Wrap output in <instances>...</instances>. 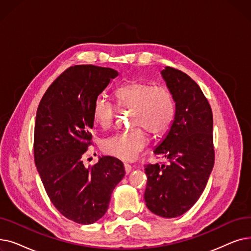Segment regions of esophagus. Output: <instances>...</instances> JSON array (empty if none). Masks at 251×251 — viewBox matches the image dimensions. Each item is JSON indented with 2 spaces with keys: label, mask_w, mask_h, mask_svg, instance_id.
<instances>
[{
  "label": "esophagus",
  "mask_w": 251,
  "mask_h": 251,
  "mask_svg": "<svg viewBox=\"0 0 251 251\" xmlns=\"http://www.w3.org/2000/svg\"><path fill=\"white\" fill-rule=\"evenodd\" d=\"M124 169H125L126 174H129L131 172V169H132V167H131L129 164H124Z\"/></svg>",
  "instance_id": "esophagus-1"
}]
</instances>
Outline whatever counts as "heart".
Listing matches in <instances>:
<instances>
[{
    "mask_svg": "<svg viewBox=\"0 0 251 251\" xmlns=\"http://www.w3.org/2000/svg\"><path fill=\"white\" fill-rule=\"evenodd\" d=\"M114 96L119 107L134 110L132 126L138 127L104 138L101 141V150L121 161H134L149 141L140 127L152 135L165 133L174 121L175 100L167 87L137 80L118 86ZM116 112V107L108 98L99 96L92 107V119L100 128L107 130L114 123Z\"/></svg>",
    "mask_w": 251,
    "mask_h": 251,
    "instance_id": "obj_1",
    "label": "heart"
}]
</instances>
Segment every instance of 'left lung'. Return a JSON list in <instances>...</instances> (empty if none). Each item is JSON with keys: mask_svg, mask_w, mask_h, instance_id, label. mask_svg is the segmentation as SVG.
<instances>
[{"mask_svg": "<svg viewBox=\"0 0 251 251\" xmlns=\"http://www.w3.org/2000/svg\"><path fill=\"white\" fill-rule=\"evenodd\" d=\"M176 104L174 121L153 152L168 165L144 166L148 177L144 200L151 213L176 218L199 201L215 163L213 113L201 87L184 72H161Z\"/></svg>", "mask_w": 251, "mask_h": 251, "instance_id": "obj_1", "label": "left lung"}]
</instances>
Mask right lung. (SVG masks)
<instances>
[{"label": "right lung", "instance_id": "right-lung-1", "mask_svg": "<svg viewBox=\"0 0 251 251\" xmlns=\"http://www.w3.org/2000/svg\"><path fill=\"white\" fill-rule=\"evenodd\" d=\"M118 72L76 65L52 82L38 104L34 162L51 203L67 219L94 224L107 212L111 194L125 176L123 163L105 155L85 168L82 155L91 144L92 107Z\"/></svg>", "mask_w": 251, "mask_h": 251}]
</instances>
